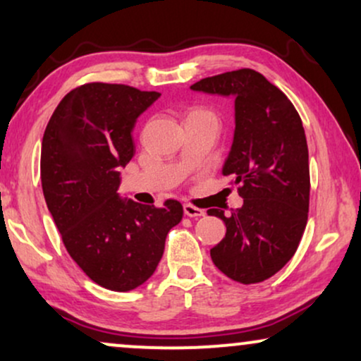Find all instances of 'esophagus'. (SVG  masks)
Masks as SVG:
<instances>
[{"label": "esophagus", "instance_id": "esophagus-1", "mask_svg": "<svg viewBox=\"0 0 361 361\" xmlns=\"http://www.w3.org/2000/svg\"><path fill=\"white\" fill-rule=\"evenodd\" d=\"M184 214L187 216H192V219H199V216L205 215V210L199 209V207L192 205V204H184Z\"/></svg>", "mask_w": 361, "mask_h": 361}]
</instances>
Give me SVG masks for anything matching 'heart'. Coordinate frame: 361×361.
Returning <instances> with one entry per match:
<instances>
[{
    "instance_id": "obj_1",
    "label": "heart",
    "mask_w": 361,
    "mask_h": 361,
    "mask_svg": "<svg viewBox=\"0 0 361 361\" xmlns=\"http://www.w3.org/2000/svg\"><path fill=\"white\" fill-rule=\"evenodd\" d=\"M195 115H210V116H214V115H212L210 111H207V110H202V108H194V110H190L189 116H195Z\"/></svg>"
}]
</instances>
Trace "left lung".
Returning <instances> with one entry per match:
<instances>
[{
  "label": "left lung",
  "instance_id": "obj_1",
  "mask_svg": "<svg viewBox=\"0 0 361 361\" xmlns=\"http://www.w3.org/2000/svg\"><path fill=\"white\" fill-rule=\"evenodd\" d=\"M192 90L235 97V136L224 166L241 209H210L226 233L210 250L214 264L241 284L269 279L293 258L307 225L310 174L302 121L278 87L253 68L202 78Z\"/></svg>",
  "mask_w": 361,
  "mask_h": 361
}]
</instances>
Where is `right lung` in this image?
Instances as JSON below:
<instances>
[{
	"mask_svg": "<svg viewBox=\"0 0 361 361\" xmlns=\"http://www.w3.org/2000/svg\"><path fill=\"white\" fill-rule=\"evenodd\" d=\"M159 97L121 83H83L62 98L42 137V192L63 246L93 283L116 293L151 278L184 215L177 200L151 207L116 192L120 167L135 156L136 118Z\"/></svg>",
	"mask_w": 361,
	"mask_h": 361,
	"instance_id": "1",
	"label": "right lung"
}]
</instances>
